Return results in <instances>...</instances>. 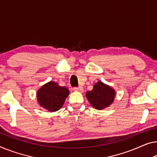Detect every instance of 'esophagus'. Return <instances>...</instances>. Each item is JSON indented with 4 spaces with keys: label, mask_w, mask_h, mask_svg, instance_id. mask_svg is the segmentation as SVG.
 I'll use <instances>...</instances> for the list:
<instances>
[{
    "label": "esophagus",
    "mask_w": 157,
    "mask_h": 157,
    "mask_svg": "<svg viewBox=\"0 0 157 157\" xmlns=\"http://www.w3.org/2000/svg\"><path fill=\"white\" fill-rule=\"evenodd\" d=\"M73 90L75 91V92H83V88L82 86H78V87H74Z\"/></svg>",
    "instance_id": "esophagus-1"
}]
</instances>
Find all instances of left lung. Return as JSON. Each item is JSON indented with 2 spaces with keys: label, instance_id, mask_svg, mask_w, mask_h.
<instances>
[{
  "label": "left lung",
  "instance_id": "8db88e82",
  "mask_svg": "<svg viewBox=\"0 0 157 157\" xmlns=\"http://www.w3.org/2000/svg\"><path fill=\"white\" fill-rule=\"evenodd\" d=\"M115 94V91L111 86L99 81L94 85L92 91L86 92V97L94 108L101 110L113 103Z\"/></svg>",
  "mask_w": 157,
  "mask_h": 157
}]
</instances>
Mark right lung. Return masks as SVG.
<instances>
[{
	"label": "right lung",
	"mask_w": 157,
	"mask_h": 157,
	"mask_svg": "<svg viewBox=\"0 0 157 157\" xmlns=\"http://www.w3.org/2000/svg\"><path fill=\"white\" fill-rule=\"evenodd\" d=\"M68 94L67 88L50 82L42 86L36 95L41 106L50 111H56L61 108Z\"/></svg>",
	"instance_id": "1"
}]
</instances>
